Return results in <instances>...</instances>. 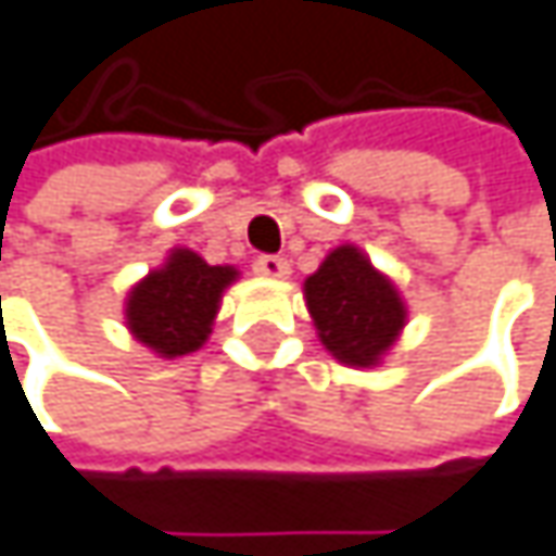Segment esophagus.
<instances>
[{
    "label": "esophagus",
    "instance_id": "1",
    "mask_svg": "<svg viewBox=\"0 0 556 556\" xmlns=\"http://www.w3.org/2000/svg\"><path fill=\"white\" fill-rule=\"evenodd\" d=\"M256 275H262V278H288L291 275V265H288V258L281 256H258L256 258Z\"/></svg>",
    "mask_w": 556,
    "mask_h": 556
}]
</instances>
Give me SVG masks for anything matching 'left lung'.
<instances>
[{
	"label": "left lung",
	"instance_id": "left-lung-1",
	"mask_svg": "<svg viewBox=\"0 0 556 556\" xmlns=\"http://www.w3.org/2000/svg\"><path fill=\"white\" fill-rule=\"evenodd\" d=\"M303 300L323 348L354 370L379 367L408 326L402 291L354 243L323 258L303 281Z\"/></svg>",
	"mask_w": 556,
	"mask_h": 556
}]
</instances>
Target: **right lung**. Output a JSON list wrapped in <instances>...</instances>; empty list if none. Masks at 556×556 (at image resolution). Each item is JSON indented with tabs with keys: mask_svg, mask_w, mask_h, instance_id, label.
<instances>
[{
	"mask_svg": "<svg viewBox=\"0 0 556 556\" xmlns=\"http://www.w3.org/2000/svg\"><path fill=\"white\" fill-rule=\"evenodd\" d=\"M240 278L233 265H208L186 247H174L126 294V329L157 357L199 351L215 326L224 291Z\"/></svg>",
	"mask_w": 556,
	"mask_h": 556,
	"instance_id": "right-lung-1",
	"label": "right lung"
}]
</instances>
